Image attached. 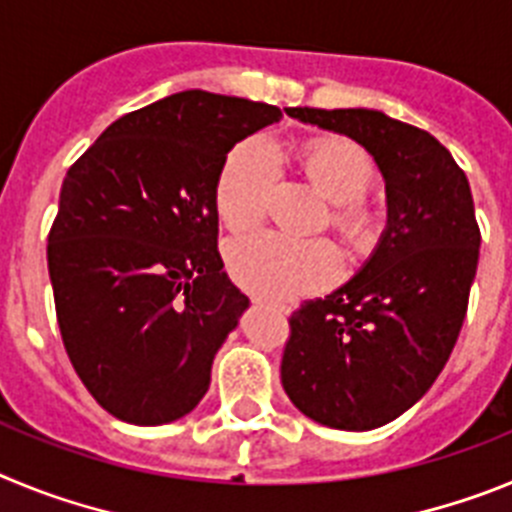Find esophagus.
Segmentation results:
<instances>
[{"instance_id":"34e87169","label":"esophagus","mask_w":512,"mask_h":512,"mask_svg":"<svg viewBox=\"0 0 512 512\" xmlns=\"http://www.w3.org/2000/svg\"><path fill=\"white\" fill-rule=\"evenodd\" d=\"M259 305H264V302H259ZM271 310H279V312H284V307H279V305H269Z\"/></svg>"}]
</instances>
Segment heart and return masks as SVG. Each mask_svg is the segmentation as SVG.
<instances>
[{"instance_id": "obj_1", "label": "heart", "mask_w": 512, "mask_h": 512, "mask_svg": "<svg viewBox=\"0 0 512 512\" xmlns=\"http://www.w3.org/2000/svg\"><path fill=\"white\" fill-rule=\"evenodd\" d=\"M302 169L333 207V225L354 248L374 238V217L359 202L374 184V161L354 140L315 138L300 153ZM279 179V158L269 140L256 135L233 148L215 182V210L228 230H248L269 207ZM235 284L271 302L318 292L341 274V256L325 238L256 233L225 248Z\"/></svg>"}]
</instances>
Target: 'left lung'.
Here are the masks:
<instances>
[{"mask_svg": "<svg viewBox=\"0 0 512 512\" xmlns=\"http://www.w3.org/2000/svg\"><path fill=\"white\" fill-rule=\"evenodd\" d=\"M374 158L387 225L354 279L289 318L282 387L338 431H372L410 410L441 374L467 315L479 261L472 189L425 130L379 110L289 107Z\"/></svg>", "mask_w": 512, "mask_h": 512, "instance_id": "left-lung-1", "label": "left lung"}]
</instances>
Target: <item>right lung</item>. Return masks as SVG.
I'll use <instances>...</instances> for the list:
<instances>
[{
    "label": "right lung",
    "instance_id": "1",
    "mask_svg": "<svg viewBox=\"0 0 512 512\" xmlns=\"http://www.w3.org/2000/svg\"><path fill=\"white\" fill-rule=\"evenodd\" d=\"M274 104L187 92L112 122L69 169L48 235L63 346L117 420L164 425L210 390L248 297L217 253L215 182Z\"/></svg>",
    "mask_w": 512,
    "mask_h": 512
}]
</instances>
